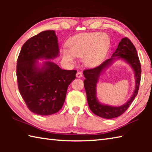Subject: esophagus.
I'll return each instance as SVG.
<instances>
[{"mask_svg": "<svg viewBox=\"0 0 152 152\" xmlns=\"http://www.w3.org/2000/svg\"><path fill=\"white\" fill-rule=\"evenodd\" d=\"M82 76V74L80 71H78L76 73V77H78V78H81Z\"/></svg>", "mask_w": 152, "mask_h": 152, "instance_id": "1", "label": "esophagus"}]
</instances>
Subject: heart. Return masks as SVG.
Masks as SVG:
<instances>
[{
    "instance_id": "heart-1",
    "label": "heart",
    "mask_w": 152,
    "mask_h": 152,
    "mask_svg": "<svg viewBox=\"0 0 152 152\" xmlns=\"http://www.w3.org/2000/svg\"><path fill=\"white\" fill-rule=\"evenodd\" d=\"M109 38L104 33H87L77 35L68 43L69 51H62L64 60L73 62L74 57L84 56V61L88 65H94L103 57L109 45Z\"/></svg>"
}]
</instances>
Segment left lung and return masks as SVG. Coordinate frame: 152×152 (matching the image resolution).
I'll list each match as a JSON object with an SVG mask.
<instances>
[{
	"label": "left lung",
	"mask_w": 152,
	"mask_h": 152,
	"mask_svg": "<svg viewBox=\"0 0 152 152\" xmlns=\"http://www.w3.org/2000/svg\"><path fill=\"white\" fill-rule=\"evenodd\" d=\"M115 57L122 58L130 64L135 72L136 78V89L132 98L127 104L118 107L102 105L97 101L96 96V84L99 76L104 69L111 63ZM83 74L85 77L84 86L86 93L87 101L91 111L97 116L104 119H113L119 117L129 107L137 96L140 88L141 68L135 47L129 38H123L116 50L113 53L111 58L105 60L94 68L86 69L84 70Z\"/></svg>",
	"instance_id": "left-lung-1"
}]
</instances>
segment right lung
<instances>
[{
  "instance_id": "obj_1",
  "label": "right lung",
  "mask_w": 152,
  "mask_h": 152,
  "mask_svg": "<svg viewBox=\"0 0 152 152\" xmlns=\"http://www.w3.org/2000/svg\"><path fill=\"white\" fill-rule=\"evenodd\" d=\"M59 53L57 36L52 30L31 37L22 46L17 61V79L20 95L28 109L37 115L58 112L65 101L67 89L76 78V70H66L47 61L42 68L39 59H52Z\"/></svg>"
}]
</instances>
